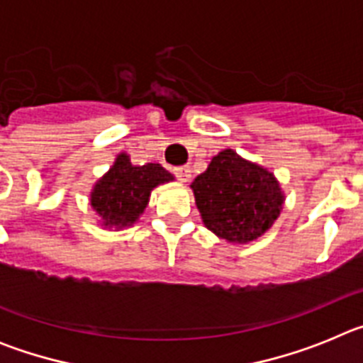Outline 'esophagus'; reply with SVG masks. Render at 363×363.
Returning <instances> with one entry per match:
<instances>
[{
    "label": "esophagus",
    "instance_id": "esophagus-1",
    "mask_svg": "<svg viewBox=\"0 0 363 363\" xmlns=\"http://www.w3.org/2000/svg\"><path fill=\"white\" fill-rule=\"evenodd\" d=\"M174 174L178 176L179 182H189L192 176V171L191 167H178V169H174Z\"/></svg>",
    "mask_w": 363,
    "mask_h": 363
}]
</instances>
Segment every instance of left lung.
Here are the masks:
<instances>
[{"label": "left lung", "mask_w": 363, "mask_h": 363, "mask_svg": "<svg viewBox=\"0 0 363 363\" xmlns=\"http://www.w3.org/2000/svg\"><path fill=\"white\" fill-rule=\"evenodd\" d=\"M205 227L229 243H251L284 209V191L269 169L225 149L191 184Z\"/></svg>", "instance_id": "obj_1"}]
</instances>
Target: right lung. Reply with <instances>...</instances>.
I'll list each match as a JSON object with an SVG mask.
<instances>
[{"instance_id":"obj_1","label":"right lung","mask_w":363,"mask_h":363,"mask_svg":"<svg viewBox=\"0 0 363 363\" xmlns=\"http://www.w3.org/2000/svg\"><path fill=\"white\" fill-rule=\"evenodd\" d=\"M174 182V176L160 163L133 165L129 154H118L116 162L98 179L91 192V207L105 229L134 225L158 185Z\"/></svg>"}]
</instances>
